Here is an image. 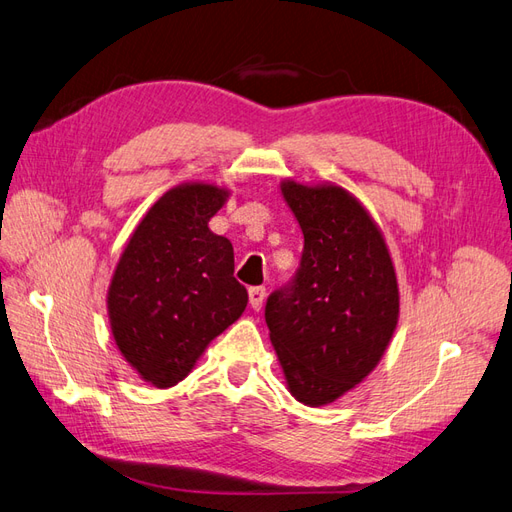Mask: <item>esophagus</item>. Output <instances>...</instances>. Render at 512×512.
<instances>
[{"instance_id":"esophagus-1","label":"esophagus","mask_w":512,"mask_h":512,"mask_svg":"<svg viewBox=\"0 0 512 512\" xmlns=\"http://www.w3.org/2000/svg\"><path fill=\"white\" fill-rule=\"evenodd\" d=\"M265 297H267V288L265 286H252L250 288V306L254 310L262 308V303H265Z\"/></svg>"}]
</instances>
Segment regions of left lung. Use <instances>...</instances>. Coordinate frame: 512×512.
Here are the masks:
<instances>
[{"instance_id": "8db88e82", "label": "left lung", "mask_w": 512, "mask_h": 512, "mask_svg": "<svg viewBox=\"0 0 512 512\" xmlns=\"http://www.w3.org/2000/svg\"><path fill=\"white\" fill-rule=\"evenodd\" d=\"M303 232L299 269L265 306L269 338L299 403L321 407L368 377L398 323L388 245L368 211L338 185L284 181Z\"/></svg>"}]
</instances>
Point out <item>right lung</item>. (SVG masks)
<instances>
[{
	"label": "right lung",
	"mask_w": 512,
	"mask_h": 512,
	"mask_svg": "<svg viewBox=\"0 0 512 512\" xmlns=\"http://www.w3.org/2000/svg\"><path fill=\"white\" fill-rule=\"evenodd\" d=\"M228 189L185 183L150 206L124 247L107 293L124 359L155 388L183 381L198 357L247 306L234 250L209 230Z\"/></svg>",
	"instance_id": "obj_1"
}]
</instances>
